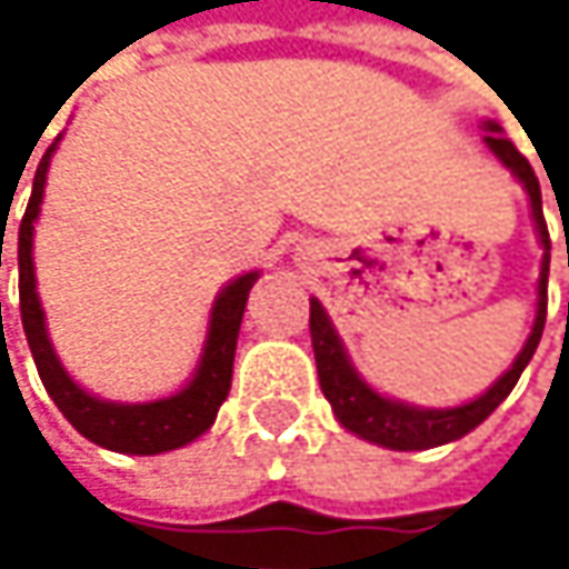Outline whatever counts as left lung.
<instances>
[{"label": "left lung", "mask_w": 569, "mask_h": 569, "mask_svg": "<svg viewBox=\"0 0 569 569\" xmlns=\"http://www.w3.org/2000/svg\"><path fill=\"white\" fill-rule=\"evenodd\" d=\"M485 144L491 148V154L520 180L527 200H530V217L543 247V260H540V280H537V312H533V326L530 336L523 342V349L517 352L511 369L485 392V396L471 398L465 405L455 408H425V405H408L398 398L376 392L359 369L352 366L329 312L322 309L319 299H309V336H312V352H316V369H319V386L322 396L329 398L339 425L372 445L392 448V451H425V448H438L448 441L465 438L468 431H475L505 398L511 396L520 372L527 369V362L537 352V342L543 336V319H547V273H550V237H547V223H543V207H540V183L537 173L527 164V158L513 148L505 138V128L498 121H485Z\"/></svg>", "instance_id": "left-lung-1"}]
</instances>
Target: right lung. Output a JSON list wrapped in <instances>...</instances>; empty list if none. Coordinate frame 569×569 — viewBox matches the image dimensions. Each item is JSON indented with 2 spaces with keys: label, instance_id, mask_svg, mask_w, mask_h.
<instances>
[{
  "label": "right lung",
  "instance_id": "1",
  "mask_svg": "<svg viewBox=\"0 0 569 569\" xmlns=\"http://www.w3.org/2000/svg\"><path fill=\"white\" fill-rule=\"evenodd\" d=\"M56 151L58 141L39 161V171H36V180H32V197H29L26 217L19 223V247H16V257H19L22 329H26L36 369H39V379H42L46 392L58 405V411L71 421V428L78 435H84L88 441L108 448V451L161 455V451L183 448V445H190L193 438H200L213 425L223 398L230 396L237 336H240L247 296H250L253 283L260 280V270H250V273L230 280L213 296L210 322H207V339H203L197 369H193V376L187 379L183 389H177L168 398H154V401H111V398L91 396L88 389H81L64 372L56 346L49 339L46 309H42V299H39V289H36V257H32L36 223H39V213H42L46 180H49V164H52Z\"/></svg>",
  "mask_w": 569,
  "mask_h": 569
}]
</instances>
